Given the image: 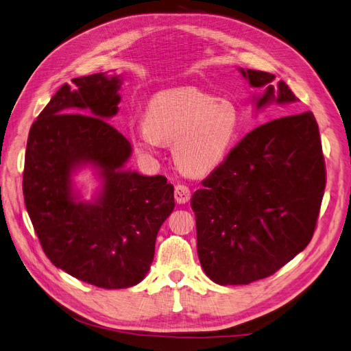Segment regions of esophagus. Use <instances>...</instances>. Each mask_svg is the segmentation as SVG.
<instances>
[{
  "label": "esophagus",
  "instance_id": "esophagus-1",
  "mask_svg": "<svg viewBox=\"0 0 351 351\" xmlns=\"http://www.w3.org/2000/svg\"><path fill=\"white\" fill-rule=\"evenodd\" d=\"M190 196H192V192L186 184H177L174 190V197L177 204H186V202L190 200Z\"/></svg>",
  "mask_w": 351,
  "mask_h": 351
}]
</instances>
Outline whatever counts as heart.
<instances>
[{
    "instance_id": "obj_1",
    "label": "heart",
    "mask_w": 351,
    "mask_h": 351,
    "mask_svg": "<svg viewBox=\"0 0 351 351\" xmlns=\"http://www.w3.org/2000/svg\"><path fill=\"white\" fill-rule=\"evenodd\" d=\"M240 129L241 112L231 99L177 88L155 95L143 123L129 125V137L145 158L156 155L162 143H173L177 167L190 176H205L227 158Z\"/></svg>"
}]
</instances>
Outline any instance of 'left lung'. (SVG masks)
Instances as JSON below:
<instances>
[{
    "label": "left lung",
    "instance_id": "left-lung-1",
    "mask_svg": "<svg viewBox=\"0 0 351 351\" xmlns=\"http://www.w3.org/2000/svg\"><path fill=\"white\" fill-rule=\"evenodd\" d=\"M265 88L256 107L295 102L274 74L240 69ZM326 184L319 129L311 111L247 133L192 196L197 254L219 285L249 284L277 272L311 243Z\"/></svg>",
    "mask_w": 351,
    "mask_h": 351
}]
</instances>
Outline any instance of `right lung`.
<instances>
[{
  "instance_id": "add662e5",
  "label": "right lung",
  "mask_w": 351,
  "mask_h": 351,
  "mask_svg": "<svg viewBox=\"0 0 351 351\" xmlns=\"http://www.w3.org/2000/svg\"><path fill=\"white\" fill-rule=\"evenodd\" d=\"M62 84L32 124L23 196L42 250L57 268L101 289H127L151 268L162 222L174 209L164 176L123 169L132 146L107 121L119 111L121 80L102 73ZM89 162L104 186L93 204L76 202L71 171Z\"/></svg>"
}]
</instances>
